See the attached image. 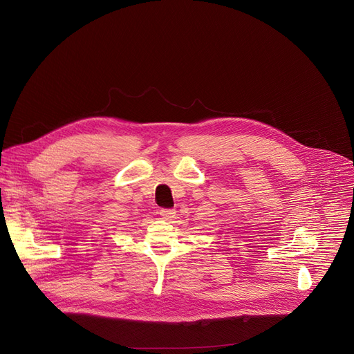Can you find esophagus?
Masks as SVG:
<instances>
[{
	"instance_id": "34e87169",
	"label": "esophagus",
	"mask_w": 354,
	"mask_h": 354,
	"mask_svg": "<svg viewBox=\"0 0 354 354\" xmlns=\"http://www.w3.org/2000/svg\"><path fill=\"white\" fill-rule=\"evenodd\" d=\"M159 214H160V216L163 218V219H172V218H175V209H169V208H162L160 211H159Z\"/></svg>"
}]
</instances>
